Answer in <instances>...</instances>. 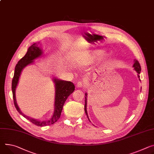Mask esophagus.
<instances>
[{"instance_id": "1", "label": "esophagus", "mask_w": 154, "mask_h": 154, "mask_svg": "<svg viewBox=\"0 0 154 154\" xmlns=\"http://www.w3.org/2000/svg\"><path fill=\"white\" fill-rule=\"evenodd\" d=\"M83 86H84V83H83V82L80 81V82H79L77 83V87H78V88H82Z\"/></svg>"}]
</instances>
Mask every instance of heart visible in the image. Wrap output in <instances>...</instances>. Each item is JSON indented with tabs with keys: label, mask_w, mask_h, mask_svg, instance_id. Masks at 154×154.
I'll return each mask as SVG.
<instances>
[{
	"label": "heart",
	"mask_w": 154,
	"mask_h": 154,
	"mask_svg": "<svg viewBox=\"0 0 154 154\" xmlns=\"http://www.w3.org/2000/svg\"><path fill=\"white\" fill-rule=\"evenodd\" d=\"M100 53L99 51H88L87 53H85L83 54L82 61L84 64H88L90 61H91L96 55H97Z\"/></svg>",
	"instance_id": "b5f03b06"
}]
</instances>
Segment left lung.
<instances>
[{
  "label": "left lung",
  "mask_w": 154,
  "mask_h": 154,
  "mask_svg": "<svg viewBox=\"0 0 154 154\" xmlns=\"http://www.w3.org/2000/svg\"><path fill=\"white\" fill-rule=\"evenodd\" d=\"M134 63L133 67H134V69L135 70V71H136L137 72V77H138V78H139V80H141V79H140V76H139V74H140V72H141V67L140 64H139V61H138L137 60H134ZM85 95V96H86L85 98V114H86V115H87V117H88L89 121L90 122V119H89V117H88V116L87 110V93H86Z\"/></svg>",
  "instance_id": "8db88e82"
}]
</instances>
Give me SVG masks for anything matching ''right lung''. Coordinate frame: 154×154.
<instances>
[{
    "mask_svg": "<svg viewBox=\"0 0 154 154\" xmlns=\"http://www.w3.org/2000/svg\"><path fill=\"white\" fill-rule=\"evenodd\" d=\"M42 50L39 47H37V45H36L35 43L29 47L28 50H27L26 54L24 55V57H23L16 65L11 85L14 104H15V106L18 112L34 125L37 126H40V127H44V126L53 124L60 119L65 101L67 99L68 96L71 93H72L75 90V86L72 82L64 81L54 77L53 79L55 86V97L54 106V110L51 119L45 121H39L38 120L27 116L22 112L17 104L15 94L16 88L18 85L20 75L21 74L23 69L25 67L34 63V60L42 57Z\"/></svg>",
    "mask_w": 154,
    "mask_h": 154,
    "instance_id": "add662e5",
    "label": "right lung"
}]
</instances>
